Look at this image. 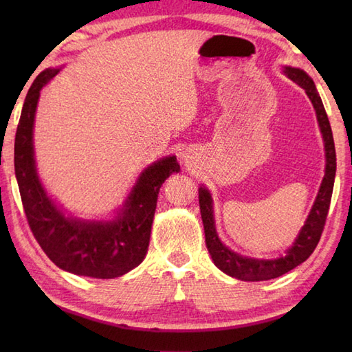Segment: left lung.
Listing matches in <instances>:
<instances>
[{
	"instance_id": "1",
	"label": "left lung",
	"mask_w": 352,
	"mask_h": 352,
	"mask_svg": "<svg viewBox=\"0 0 352 352\" xmlns=\"http://www.w3.org/2000/svg\"><path fill=\"white\" fill-rule=\"evenodd\" d=\"M284 72H286V76L290 80H294L296 85H300L304 89L305 94L309 95L313 107L316 110L318 122L325 142V177L322 180V184H320L315 206H313L309 218L305 221V226L302 227L300 236L296 239V242L287 251L286 256L275 260L246 258L239 256V254L233 251H230L226 245H222V242L218 239V234H216L210 193H208L207 189L199 188V210L201 219H203L204 223L207 250L210 252L214 265L218 266L222 272H226L227 275L234 276V278H239L242 281H265L276 278V276L292 271V269L307 260L319 243V239L322 236V231L325 227L327 214L328 210H330L336 175V149L330 121H328L327 111L324 109L322 100H320V96L316 91V86L307 74L296 68H286Z\"/></svg>"
}]
</instances>
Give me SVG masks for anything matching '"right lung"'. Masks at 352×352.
Segmentation results:
<instances>
[{
    "mask_svg": "<svg viewBox=\"0 0 352 352\" xmlns=\"http://www.w3.org/2000/svg\"><path fill=\"white\" fill-rule=\"evenodd\" d=\"M58 69H47L28 89L14 138V174L30 230L48 258L63 271L92 278H115L145 258L160 186L178 172L175 157H166L142 172L113 222L65 218L51 203L36 174L33 122L41 89Z\"/></svg>",
    "mask_w": 352,
    "mask_h": 352,
    "instance_id": "obj_1",
    "label": "right lung"
}]
</instances>
